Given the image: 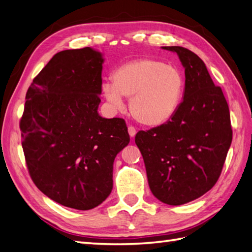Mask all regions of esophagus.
<instances>
[{
	"label": "esophagus",
	"instance_id": "obj_1",
	"mask_svg": "<svg viewBox=\"0 0 252 252\" xmlns=\"http://www.w3.org/2000/svg\"><path fill=\"white\" fill-rule=\"evenodd\" d=\"M127 131H128V135H130L131 137H134L136 135V128L134 127V126H130L127 127Z\"/></svg>",
	"mask_w": 252,
	"mask_h": 252
}]
</instances>
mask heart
<instances>
[{"label": "heart", "instance_id": "1", "mask_svg": "<svg viewBox=\"0 0 252 252\" xmlns=\"http://www.w3.org/2000/svg\"><path fill=\"white\" fill-rule=\"evenodd\" d=\"M112 84H103L107 101L122 106L121 96L131 97V115L140 125L158 126L171 120L183 102L186 78L173 64L154 59H137L122 64L112 75Z\"/></svg>", "mask_w": 252, "mask_h": 252}]
</instances>
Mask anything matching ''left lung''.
I'll use <instances>...</instances> for the list:
<instances>
[{"label":"left lung","instance_id":"obj_1","mask_svg":"<svg viewBox=\"0 0 252 252\" xmlns=\"http://www.w3.org/2000/svg\"><path fill=\"white\" fill-rule=\"evenodd\" d=\"M162 48L176 52L185 67L184 99L171 120L137 132L135 143L153 194L168 205H181L217 183L233 132L223 92L201 58L180 46Z\"/></svg>","mask_w":252,"mask_h":252}]
</instances>
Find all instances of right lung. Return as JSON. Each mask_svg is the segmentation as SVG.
<instances>
[{
    "mask_svg": "<svg viewBox=\"0 0 252 252\" xmlns=\"http://www.w3.org/2000/svg\"><path fill=\"white\" fill-rule=\"evenodd\" d=\"M101 52H58L29 87L20 120L22 149L35 186L52 201L88 210L113 189L117 154L130 143L126 121L97 113Z\"/></svg>",
    "mask_w": 252,
    "mask_h": 252,
    "instance_id": "1",
    "label": "right lung"
}]
</instances>
